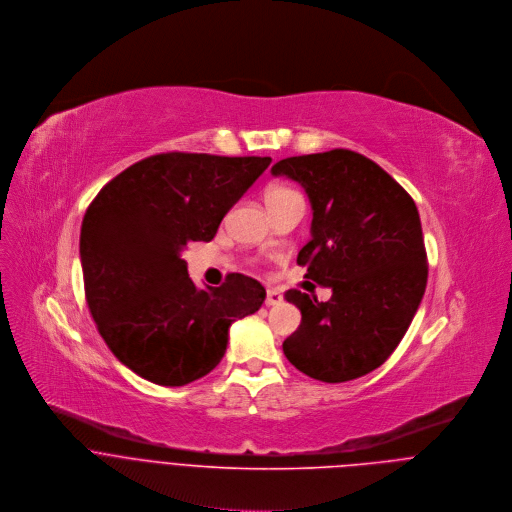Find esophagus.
Masks as SVG:
<instances>
[{
  "label": "esophagus",
  "instance_id": "esophagus-1",
  "mask_svg": "<svg viewBox=\"0 0 512 512\" xmlns=\"http://www.w3.org/2000/svg\"><path fill=\"white\" fill-rule=\"evenodd\" d=\"M282 300H284V296H282L278 290L272 288V290L266 292V300H264V302H266V306H276V304H280Z\"/></svg>",
  "mask_w": 512,
  "mask_h": 512
}]
</instances>
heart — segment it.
I'll return each instance as SVG.
<instances>
[{"label": "heart", "mask_w": 512, "mask_h": 512, "mask_svg": "<svg viewBox=\"0 0 512 512\" xmlns=\"http://www.w3.org/2000/svg\"><path fill=\"white\" fill-rule=\"evenodd\" d=\"M290 193H296V191H292V189H288V187H272V189L266 193V203H268V201H274V199H280V197H286V195H290Z\"/></svg>", "instance_id": "b5f03b06"}]
</instances>
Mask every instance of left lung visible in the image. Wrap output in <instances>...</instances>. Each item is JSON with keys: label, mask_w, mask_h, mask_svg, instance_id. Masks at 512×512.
Segmentation results:
<instances>
[{"label": "left lung", "mask_w": 512, "mask_h": 512, "mask_svg": "<svg viewBox=\"0 0 512 512\" xmlns=\"http://www.w3.org/2000/svg\"><path fill=\"white\" fill-rule=\"evenodd\" d=\"M272 175L298 181L311 199V240L296 262L304 278L329 286L319 302L296 288L284 298L300 327L282 343L304 375L343 383L387 361L426 292L428 258L414 199L371 159L333 149L288 157Z\"/></svg>", "instance_id": "8db88e82"}]
</instances>
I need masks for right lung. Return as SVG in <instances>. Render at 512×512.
Segmentation results:
<instances>
[{
	"mask_svg": "<svg viewBox=\"0 0 512 512\" xmlns=\"http://www.w3.org/2000/svg\"><path fill=\"white\" fill-rule=\"evenodd\" d=\"M270 157L161 153L98 191L80 228L84 294L100 337L139 377L187 385L224 357L234 321L256 313L264 286L228 274L197 288L181 258L210 242Z\"/></svg>",
	"mask_w": 512,
	"mask_h": 512,
	"instance_id": "right-lung-1",
	"label": "right lung"
}]
</instances>
